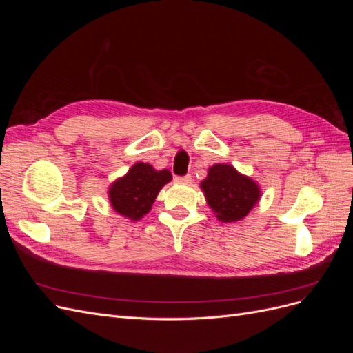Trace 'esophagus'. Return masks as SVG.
<instances>
[{
  "instance_id": "34e87169",
  "label": "esophagus",
  "mask_w": 353,
  "mask_h": 353,
  "mask_svg": "<svg viewBox=\"0 0 353 353\" xmlns=\"http://www.w3.org/2000/svg\"><path fill=\"white\" fill-rule=\"evenodd\" d=\"M175 181L178 184H191V175H185V176H176Z\"/></svg>"
}]
</instances>
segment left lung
Here are the masks:
<instances>
[{"mask_svg": "<svg viewBox=\"0 0 353 353\" xmlns=\"http://www.w3.org/2000/svg\"><path fill=\"white\" fill-rule=\"evenodd\" d=\"M213 215L223 223L241 221L261 200V187L232 165L216 163L208 169L200 183Z\"/></svg>", "mask_w": 353, "mask_h": 353, "instance_id": "left-lung-1", "label": "left lung"}]
</instances>
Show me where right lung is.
<instances>
[{
    "instance_id": "obj_1",
    "label": "right lung",
    "mask_w": 353,
    "mask_h": 353,
    "mask_svg": "<svg viewBox=\"0 0 353 353\" xmlns=\"http://www.w3.org/2000/svg\"><path fill=\"white\" fill-rule=\"evenodd\" d=\"M170 179L172 175L168 169L157 170L152 165L137 162L110 184L109 201L117 215L132 222L140 221L150 212L159 191Z\"/></svg>"
}]
</instances>
